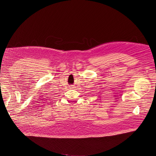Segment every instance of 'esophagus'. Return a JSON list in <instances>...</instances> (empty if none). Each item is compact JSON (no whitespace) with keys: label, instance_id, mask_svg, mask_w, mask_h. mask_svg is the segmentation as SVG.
Here are the masks:
<instances>
[{"label":"esophagus","instance_id":"1","mask_svg":"<svg viewBox=\"0 0 156 156\" xmlns=\"http://www.w3.org/2000/svg\"><path fill=\"white\" fill-rule=\"evenodd\" d=\"M69 87L72 89V88H74V86H73V85H70V87Z\"/></svg>","mask_w":156,"mask_h":156}]
</instances>
